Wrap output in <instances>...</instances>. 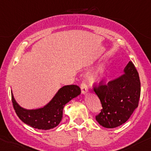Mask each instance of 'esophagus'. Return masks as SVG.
<instances>
[{
  "label": "esophagus",
  "mask_w": 151,
  "mask_h": 151,
  "mask_svg": "<svg viewBox=\"0 0 151 151\" xmlns=\"http://www.w3.org/2000/svg\"><path fill=\"white\" fill-rule=\"evenodd\" d=\"M80 87H81V91H82V93H83V94H85L87 92H88V85H87L86 83H85V81L82 82Z\"/></svg>",
  "instance_id": "esophagus-1"
}]
</instances>
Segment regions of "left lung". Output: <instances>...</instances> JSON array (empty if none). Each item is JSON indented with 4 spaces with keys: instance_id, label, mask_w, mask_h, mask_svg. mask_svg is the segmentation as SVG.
<instances>
[{
    "instance_id": "obj_1",
    "label": "left lung",
    "mask_w": 151,
    "mask_h": 151,
    "mask_svg": "<svg viewBox=\"0 0 151 151\" xmlns=\"http://www.w3.org/2000/svg\"><path fill=\"white\" fill-rule=\"evenodd\" d=\"M102 109L96 120L105 128L118 127L126 123L138 106L140 97V80L136 67L129 61L124 74L108 83L93 87Z\"/></svg>"
}]
</instances>
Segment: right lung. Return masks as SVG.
<instances>
[{"instance_id":"obj_1","label":"right lung","mask_w":151,"mask_h":151,"mask_svg":"<svg viewBox=\"0 0 151 151\" xmlns=\"http://www.w3.org/2000/svg\"><path fill=\"white\" fill-rule=\"evenodd\" d=\"M81 90L78 85H70L62 87L52 99L42 108L26 109L21 107L12 93V101L15 112L23 123L34 129L48 130L57 126L63 118L65 104L80 95Z\"/></svg>"}]
</instances>
